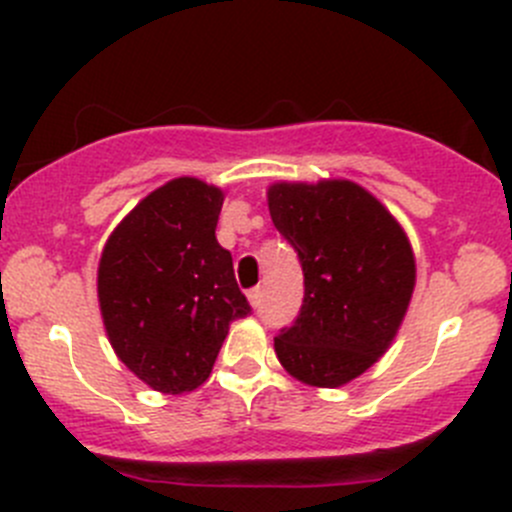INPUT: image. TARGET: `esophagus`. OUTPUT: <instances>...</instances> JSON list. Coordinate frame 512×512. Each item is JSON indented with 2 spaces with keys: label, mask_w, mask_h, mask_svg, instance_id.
Here are the masks:
<instances>
[{
  "label": "esophagus",
  "mask_w": 512,
  "mask_h": 512,
  "mask_svg": "<svg viewBox=\"0 0 512 512\" xmlns=\"http://www.w3.org/2000/svg\"><path fill=\"white\" fill-rule=\"evenodd\" d=\"M260 297H262V289L260 287H252L250 292H247V299H250L252 307H260Z\"/></svg>",
  "instance_id": "34e87169"
}]
</instances>
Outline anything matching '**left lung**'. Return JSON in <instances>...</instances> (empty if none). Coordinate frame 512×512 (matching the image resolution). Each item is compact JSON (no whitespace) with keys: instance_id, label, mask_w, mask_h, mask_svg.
<instances>
[{"instance_id":"8db88e82","label":"left lung","mask_w":512,"mask_h":512,"mask_svg":"<svg viewBox=\"0 0 512 512\" xmlns=\"http://www.w3.org/2000/svg\"><path fill=\"white\" fill-rule=\"evenodd\" d=\"M272 223L297 250L304 302L275 339L289 376L337 389L376 364L399 334L416 287V257L399 220L354 180H280Z\"/></svg>"}]
</instances>
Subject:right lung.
Masks as SVG:
<instances>
[{"label":"right lung","mask_w":512,"mask_h":512,"mask_svg":"<svg viewBox=\"0 0 512 512\" xmlns=\"http://www.w3.org/2000/svg\"><path fill=\"white\" fill-rule=\"evenodd\" d=\"M225 190L173 178L121 220L98 260V309L118 359L160 394L213 371L227 329L250 314L215 227Z\"/></svg>","instance_id":"obj_1"}]
</instances>
